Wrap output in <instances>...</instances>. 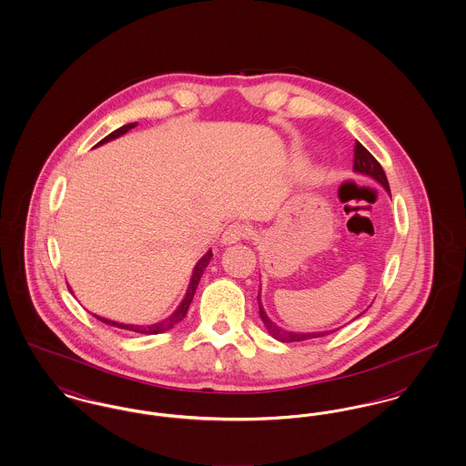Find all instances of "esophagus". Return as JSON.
<instances>
[{
    "instance_id": "obj_1",
    "label": "esophagus",
    "mask_w": 466,
    "mask_h": 466,
    "mask_svg": "<svg viewBox=\"0 0 466 466\" xmlns=\"http://www.w3.org/2000/svg\"><path fill=\"white\" fill-rule=\"evenodd\" d=\"M248 234V228L241 225V223H232L225 228V232L222 234V244L225 246H230V244H236L238 241H241L246 238Z\"/></svg>"
}]
</instances>
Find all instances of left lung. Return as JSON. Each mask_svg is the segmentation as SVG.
Listing matches in <instances>:
<instances>
[{"label": "left lung", "instance_id": "1", "mask_svg": "<svg viewBox=\"0 0 466 466\" xmlns=\"http://www.w3.org/2000/svg\"><path fill=\"white\" fill-rule=\"evenodd\" d=\"M353 171L356 175H361V177H372L374 181H377L391 198V192H390V183H388V177L384 175V169L380 167V164L377 162L376 158L372 157V154L360 143H355V160H353ZM258 309H260V318L266 325L267 332L270 333L276 340L279 342H299V340H308V339H316V337H325L329 333L335 332L339 329H333V330H321V332H291V330H285L281 329L279 325H276L268 316H267L266 309L260 302V291H258ZM365 312V310H363ZM363 312H360L356 318H360ZM353 318V319H356Z\"/></svg>", "mask_w": 466, "mask_h": 466}]
</instances>
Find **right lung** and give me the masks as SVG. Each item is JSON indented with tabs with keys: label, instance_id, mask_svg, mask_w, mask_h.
Instances as JSON below:
<instances>
[{
	"label": "right lung",
	"instance_id": "obj_1",
	"mask_svg": "<svg viewBox=\"0 0 466 466\" xmlns=\"http://www.w3.org/2000/svg\"><path fill=\"white\" fill-rule=\"evenodd\" d=\"M136 126H137V122L126 124V126H122V127L115 129V131L108 134L105 139H101L96 147H101V145H105V143H108V141H113V139H116V137H120V136L129 133V131L134 129ZM96 147H94V148H96ZM211 258H213V253H211V249H208V251H206V255H204V257L200 258L199 262L196 264V267H194V270H192V278H190V283H188V289H187L185 297L181 299L179 306H177L173 314H169V316H167V318H164L162 321H157V323H152V325H131V323H118V321L108 319V318H101V316H97V314H94V316H96L99 321H103V323H106V325H110V327L124 329V330H131V332L147 333V335L167 332V330H171L175 325H177V323L185 318V314H187V310H188V306H190V302H192V299H194V293H196L198 285H199L200 278H202V274H204V270H206L208 264L211 262ZM69 291L73 293L71 287H69Z\"/></svg>",
	"mask_w": 466,
	"mask_h": 466
}]
</instances>
